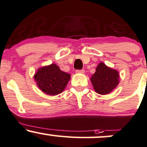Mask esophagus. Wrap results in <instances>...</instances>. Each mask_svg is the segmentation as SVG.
Instances as JSON below:
<instances>
[{
    "mask_svg": "<svg viewBox=\"0 0 147 147\" xmlns=\"http://www.w3.org/2000/svg\"><path fill=\"white\" fill-rule=\"evenodd\" d=\"M76 72H77V74H84L85 71H84V70H76Z\"/></svg>",
    "mask_w": 147,
    "mask_h": 147,
    "instance_id": "1",
    "label": "esophagus"
}]
</instances>
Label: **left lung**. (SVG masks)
Listing matches in <instances>:
<instances>
[{
    "label": "left lung",
    "instance_id": "left-lung-1",
    "mask_svg": "<svg viewBox=\"0 0 147 147\" xmlns=\"http://www.w3.org/2000/svg\"><path fill=\"white\" fill-rule=\"evenodd\" d=\"M90 82L97 93L108 95L119 84V73L117 70L101 62L96 68L95 73L90 77Z\"/></svg>",
    "mask_w": 147,
    "mask_h": 147
}]
</instances>
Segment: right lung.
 Instances as JSON below:
<instances>
[{"instance_id": "1", "label": "right lung", "mask_w": 147, "mask_h": 147, "mask_svg": "<svg viewBox=\"0 0 147 147\" xmlns=\"http://www.w3.org/2000/svg\"><path fill=\"white\" fill-rule=\"evenodd\" d=\"M37 86L48 95L61 93L70 79V74L60 70L55 63L41 67L34 76Z\"/></svg>"}]
</instances>
